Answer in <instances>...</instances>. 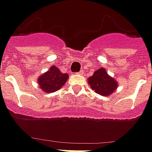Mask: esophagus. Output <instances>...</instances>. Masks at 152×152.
I'll use <instances>...</instances> for the list:
<instances>
[{
    "instance_id": "esophagus-1",
    "label": "esophagus",
    "mask_w": 152,
    "mask_h": 152,
    "mask_svg": "<svg viewBox=\"0 0 152 152\" xmlns=\"http://www.w3.org/2000/svg\"><path fill=\"white\" fill-rule=\"evenodd\" d=\"M82 72H83V71H79V72H78V74H80V75H81V74H82Z\"/></svg>"
}]
</instances>
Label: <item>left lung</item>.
Listing matches in <instances>:
<instances>
[{
    "label": "left lung",
    "mask_w": 152,
    "mask_h": 152,
    "mask_svg": "<svg viewBox=\"0 0 152 152\" xmlns=\"http://www.w3.org/2000/svg\"><path fill=\"white\" fill-rule=\"evenodd\" d=\"M87 81L94 92L104 97L110 96L118 87L117 81L109 76L106 69L102 67L94 71L93 75Z\"/></svg>",
    "instance_id": "1"
}]
</instances>
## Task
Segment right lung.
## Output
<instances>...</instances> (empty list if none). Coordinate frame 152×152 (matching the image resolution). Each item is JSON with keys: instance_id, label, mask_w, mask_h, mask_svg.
<instances>
[{"instance_id": "right-lung-1", "label": "right lung", "mask_w": 152, "mask_h": 152, "mask_svg": "<svg viewBox=\"0 0 152 152\" xmlns=\"http://www.w3.org/2000/svg\"><path fill=\"white\" fill-rule=\"evenodd\" d=\"M69 76L62 73L56 66H52L48 71L38 78V84L42 92L46 93L56 92L66 84Z\"/></svg>"}]
</instances>
